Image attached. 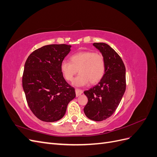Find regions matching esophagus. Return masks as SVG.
<instances>
[{"instance_id":"obj_1","label":"esophagus","mask_w":157,"mask_h":157,"mask_svg":"<svg viewBox=\"0 0 157 157\" xmlns=\"http://www.w3.org/2000/svg\"><path fill=\"white\" fill-rule=\"evenodd\" d=\"M75 92H76V96L78 97V96H80V94H82V90H80V89H78V88H76L75 89Z\"/></svg>"}]
</instances>
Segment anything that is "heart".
<instances>
[{"mask_svg": "<svg viewBox=\"0 0 157 157\" xmlns=\"http://www.w3.org/2000/svg\"><path fill=\"white\" fill-rule=\"evenodd\" d=\"M70 61H63L61 64V71L66 80L72 81L78 70L80 74L73 82L76 86H84L89 82L92 84H97L105 74V61L100 53L80 51L71 56Z\"/></svg>", "mask_w": 157, "mask_h": 157, "instance_id": "1", "label": "heart"}]
</instances>
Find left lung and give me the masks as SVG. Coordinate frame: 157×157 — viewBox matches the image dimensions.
Returning <instances> with one entry per match:
<instances>
[{
    "label": "left lung",
    "mask_w": 157,
    "mask_h": 157,
    "mask_svg": "<svg viewBox=\"0 0 157 157\" xmlns=\"http://www.w3.org/2000/svg\"><path fill=\"white\" fill-rule=\"evenodd\" d=\"M93 45L104 56L105 71L97 85L84 92L88 98L84 112L90 119L102 121L115 113L125 92L126 68L120 56L110 46L103 42Z\"/></svg>",
    "instance_id": "obj_1"
}]
</instances>
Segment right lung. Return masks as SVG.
Instances as JSON below:
<instances>
[{"label": "right lung", "instance_id": "right-lung-1", "mask_svg": "<svg viewBox=\"0 0 157 157\" xmlns=\"http://www.w3.org/2000/svg\"><path fill=\"white\" fill-rule=\"evenodd\" d=\"M71 47L65 44L46 45L33 51L25 61L23 88L28 106L40 121L61 119L76 96L75 88L66 82L61 71Z\"/></svg>", "mask_w": 157, "mask_h": 157}]
</instances>
